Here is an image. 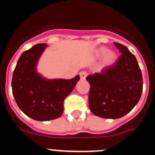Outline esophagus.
Segmentation results:
<instances>
[{
	"label": "esophagus",
	"instance_id": "obj_1",
	"mask_svg": "<svg viewBox=\"0 0 155 155\" xmlns=\"http://www.w3.org/2000/svg\"><path fill=\"white\" fill-rule=\"evenodd\" d=\"M87 72L86 71H81L80 74H79V75H80L81 78V79H85V78L87 77Z\"/></svg>",
	"mask_w": 155,
	"mask_h": 155
}]
</instances>
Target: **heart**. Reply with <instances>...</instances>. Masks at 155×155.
Here are the masks:
<instances>
[{
  "mask_svg": "<svg viewBox=\"0 0 155 155\" xmlns=\"http://www.w3.org/2000/svg\"><path fill=\"white\" fill-rule=\"evenodd\" d=\"M97 55H98V57L104 56L103 61H102V64L104 66H109L111 64H113L115 62L116 58L115 53L112 51H108L107 49L104 47L100 48L98 52H97Z\"/></svg>",
  "mask_w": 155,
  "mask_h": 155,
  "instance_id": "b5f03b06",
  "label": "heart"
}]
</instances>
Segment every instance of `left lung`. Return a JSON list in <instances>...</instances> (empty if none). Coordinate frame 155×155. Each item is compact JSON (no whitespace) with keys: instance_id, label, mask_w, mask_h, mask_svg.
Returning <instances> with one entry per match:
<instances>
[{"instance_id":"1","label":"left lung","mask_w":155,"mask_h":155,"mask_svg":"<svg viewBox=\"0 0 155 155\" xmlns=\"http://www.w3.org/2000/svg\"><path fill=\"white\" fill-rule=\"evenodd\" d=\"M114 44L121 53L115 64L86 78L90 84V110L105 119L127 115L139 102L143 91L141 71L135 56L127 46Z\"/></svg>"}]
</instances>
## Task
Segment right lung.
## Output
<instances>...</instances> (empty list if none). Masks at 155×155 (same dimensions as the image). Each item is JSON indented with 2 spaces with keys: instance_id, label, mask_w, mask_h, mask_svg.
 <instances>
[{
  "instance_id": "add662e5",
  "label": "right lung",
  "mask_w": 155,
  "mask_h": 155,
  "mask_svg": "<svg viewBox=\"0 0 155 155\" xmlns=\"http://www.w3.org/2000/svg\"><path fill=\"white\" fill-rule=\"evenodd\" d=\"M46 46L39 43L23 52L12 75V93L18 106L38 121L59 118L64 112V99L80 80L79 75L69 80H47L37 73L36 64Z\"/></svg>"
}]
</instances>
